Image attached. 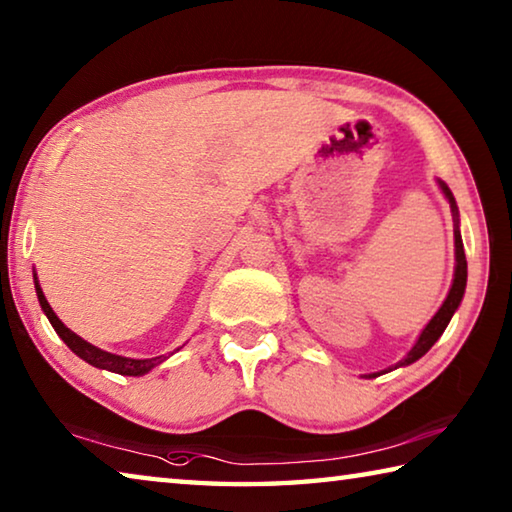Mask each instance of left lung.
<instances>
[{
  "instance_id": "left-lung-1",
  "label": "left lung",
  "mask_w": 512,
  "mask_h": 512,
  "mask_svg": "<svg viewBox=\"0 0 512 512\" xmlns=\"http://www.w3.org/2000/svg\"><path fill=\"white\" fill-rule=\"evenodd\" d=\"M440 192L445 194V198L449 201V207H452V216H454V257H456V264H454V280H452V287H449V293L440 309L433 314V318L429 320L427 325L418 336V341L413 343V348L406 352V357L402 361H397L395 366L381 370V372H391L395 368H404V366H411L413 361H418L420 357H424L431 350V345L436 343L440 336L449 325V320L456 314V309L461 307V300L465 296V284H467V259H465V250H463V239H461V219H458V205H456V198L452 194V189H449L443 180H436ZM381 372H370V375H363L366 379H372L381 375Z\"/></svg>"
}]
</instances>
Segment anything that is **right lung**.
I'll use <instances>...</instances> for the list:
<instances>
[{"mask_svg": "<svg viewBox=\"0 0 512 512\" xmlns=\"http://www.w3.org/2000/svg\"><path fill=\"white\" fill-rule=\"evenodd\" d=\"M33 282H36V293H38V302L42 311H45V316L49 318L51 327L56 329V334L63 339V343L67 345L69 350H72L76 357L83 359L85 363H90L94 368H101V370H110V372H117V375H126V377H142L146 372H151L155 366H160V363L167 359V357H153V359H131V357H121V354H112L97 348V345L88 343L85 339H81L79 334H74L72 329H69L63 320H60L54 309L45 298V293L40 289V282H38V275H33ZM180 350V348H178Z\"/></svg>", "mask_w": 512, "mask_h": 512, "instance_id": "1", "label": "right lung"}]
</instances>
